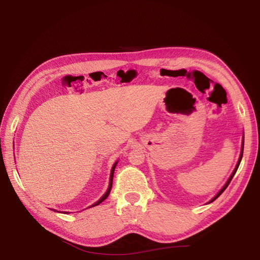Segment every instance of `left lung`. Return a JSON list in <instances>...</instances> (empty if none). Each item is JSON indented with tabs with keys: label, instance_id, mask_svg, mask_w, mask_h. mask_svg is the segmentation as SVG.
I'll use <instances>...</instances> for the list:
<instances>
[{
	"label": "left lung",
	"instance_id": "obj_1",
	"mask_svg": "<svg viewBox=\"0 0 260 260\" xmlns=\"http://www.w3.org/2000/svg\"><path fill=\"white\" fill-rule=\"evenodd\" d=\"M243 147H244V139H243V142H242V151H241V156H240V159H239V161H237V164H236V167H235V170L234 171H233V173H232V175H231V178L230 179H228V181L226 182V184H225V186H223L222 187V189H221V190H220L218 193H217V195H215L214 197H213V199L212 200H211L210 202H213V201H215V200H217L218 199V197L220 196V195H221V193L223 192V191H225V189L228 187V184H230L231 183V181H232V179H233V177H234V175H235V173H236V171H237V169H239V166H240V162H241V159H242V156H243Z\"/></svg>",
	"mask_w": 260,
	"mask_h": 260
}]
</instances>
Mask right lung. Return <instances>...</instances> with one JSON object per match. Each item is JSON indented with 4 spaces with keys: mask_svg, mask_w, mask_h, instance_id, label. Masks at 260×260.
Wrapping results in <instances>:
<instances>
[{
    "mask_svg": "<svg viewBox=\"0 0 260 260\" xmlns=\"http://www.w3.org/2000/svg\"><path fill=\"white\" fill-rule=\"evenodd\" d=\"M116 165H117V161L114 162V165L112 166V170H111V177H110V183H109V188H108L107 192L104 193V196L102 197V199H101L100 201L96 202V203H95V204H93L91 206H96V205L101 204V203H102V202H103V201H104L105 199H107V197L109 196V193H110V191H111V188H112V179H113V173H114V169H116ZM91 206H90V208H91Z\"/></svg>",
    "mask_w": 260,
    "mask_h": 260,
    "instance_id": "1",
    "label": "right lung"
}]
</instances>
